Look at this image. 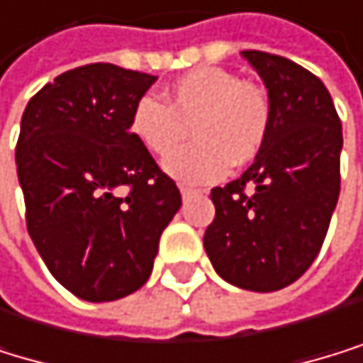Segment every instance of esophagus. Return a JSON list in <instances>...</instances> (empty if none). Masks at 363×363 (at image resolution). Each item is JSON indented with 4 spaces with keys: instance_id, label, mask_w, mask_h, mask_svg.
Instances as JSON below:
<instances>
[{
    "instance_id": "obj_1",
    "label": "esophagus",
    "mask_w": 363,
    "mask_h": 363,
    "mask_svg": "<svg viewBox=\"0 0 363 363\" xmlns=\"http://www.w3.org/2000/svg\"><path fill=\"white\" fill-rule=\"evenodd\" d=\"M180 194H183V198H189V196H196L200 191L194 189V187H189V185H180Z\"/></svg>"
}]
</instances>
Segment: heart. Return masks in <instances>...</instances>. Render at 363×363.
Segmentation results:
<instances>
[{
	"label": "heart",
	"instance_id": "1",
	"mask_svg": "<svg viewBox=\"0 0 363 363\" xmlns=\"http://www.w3.org/2000/svg\"><path fill=\"white\" fill-rule=\"evenodd\" d=\"M130 134L143 150L165 158L191 131L196 140L165 160L183 183H211L262 152L271 132V103L262 90L233 72L198 68L176 79L163 94L140 96L130 112Z\"/></svg>",
	"mask_w": 363,
	"mask_h": 363
}]
</instances>
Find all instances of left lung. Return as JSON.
Instances as JSON below:
<instances>
[{
	"label": "left lung",
	"mask_w": 363,
	"mask_h": 363,
	"mask_svg": "<svg viewBox=\"0 0 363 363\" xmlns=\"http://www.w3.org/2000/svg\"><path fill=\"white\" fill-rule=\"evenodd\" d=\"M242 57L269 90L271 132L240 178L211 189L203 242L223 280L269 293L302 278L324 245L340 198L342 121L302 65L260 50Z\"/></svg>",
	"instance_id": "obj_1"
}]
</instances>
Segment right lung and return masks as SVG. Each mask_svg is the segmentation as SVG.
<instances>
[{
    "label": "right lung",
    "instance_id": "obj_1",
    "mask_svg": "<svg viewBox=\"0 0 363 363\" xmlns=\"http://www.w3.org/2000/svg\"><path fill=\"white\" fill-rule=\"evenodd\" d=\"M156 77L112 63L59 74L28 101L17 138L26 227L57 282L112 302L147 282L180 191L130 134Z\"/></svg>",
    "mask_w": 363,
    "mask_h": 363
}]
</instances>
